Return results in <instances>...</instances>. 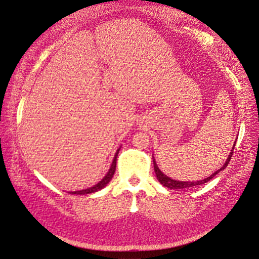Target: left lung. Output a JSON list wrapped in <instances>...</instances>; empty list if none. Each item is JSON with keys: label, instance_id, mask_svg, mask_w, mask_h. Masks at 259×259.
<instances>
[{"label": "left lung", "instance_id": "8db88e82", "mask_svg": "<svg viewBox=\"0 0 259 259\" xmlns=\"http://www.w3.org/2000/svg\"><path fill=\"white\" fill-rule=\"evenodd\" d=\"M235 147V146H234ZM234 147L233 149L230 150V153L228 155V158L226 162H225L223 164V167L221 169H218L217 171H214L211 176H209V177L205 178V179H201V180H197V181H179V180H175V179H171L169 178L168 176L164 175L160 169H159L158 164L156 163V160H155V157L152 156V161H153V168H155V172H156V176H157V179L159 180V183H160L162 186L167 187V188L169 189H185V188H191V187H196V186H199V185H202V184H206L207 181L210 180L211 178H213L214 176H216L219 171H222L223 169H225L227 167L228 162L230 161V159H232V156H233V151H234Z\"/></svg>", "mask_w": 259, "mask_h": 259}]
</instances>
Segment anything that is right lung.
Here are the masks:
<instances>
[{"label": "right lung", "mask_w": 259, "mask_h": 259, "mask_svg": "<svg viewBox=\"0 0 259 259\" xmlns=\"http://www.w3.org/2000/svg\"><path fill=\"white\" fill-rule=\"evenodd\" d=\"M119 151H120V148L117 151H115L111 166H110V169L108 170V172L106 174V176H104V177L102 178V180L99 181V183L93 187H90V188L82 189V190H78V191H70V194H72V195H88V194H93V192H97L98 190L103 189L104 187H106L110 183V180L112 179L113 175L115 172V166H117V157H118Z\"/></svg>", "instance_id": "obj_1"}]
</instances>
